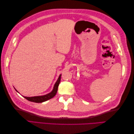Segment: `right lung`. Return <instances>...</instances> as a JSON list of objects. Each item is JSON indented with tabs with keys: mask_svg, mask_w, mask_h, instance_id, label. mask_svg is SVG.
Listing matches in <instances>:
<instances>
[{
	"mask_svg": "<svg viewBox=\"0 0 134 134\" xmlns=\"http://www.w3.org/2000/svg\"><path fill=\"white\" fill-rule=\"evenodd\" d=\"M61 76H62V74H60L59 75L57 81H56L55 84H54L53 90H52V91L50 93H48V94L43 95V96H34V97H25L23 96H22L24 97V98H25L26 99H27L28 100L31 101V102H35V103H42L43 102H45V101L50 99L52 98H53V97L56 95V93H57V92H58V87H59V85L60 84V80H61ZM15 91H17L18 93H19L16 90H15Z\"/></svg>",
	"mask_w": 134,
	"mask_h": 134,
	"instance_id": "1",
	"label": "right lung"
}]
</instances>
